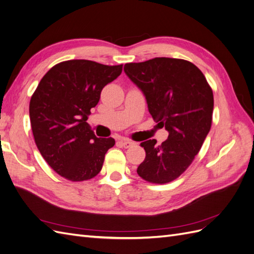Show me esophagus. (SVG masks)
<instances>
[{"label": "esophagus", "instance_id": "esophagus-1", "mask_svg": "<svg viewBox=\"0 0 254 254\" xmlns=\"http://www.w3.org/2000/svg\"><path fill=\"white\" fill-rule=\"evenodd\" d=\"M120 143H121V145L123 146V147H125V148H129L130 146L133 145V142L129 141V140H122Z\"/></svg>", "mask_w": 254, "mask_h": 254}]
</instances>
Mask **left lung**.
<instances>
[{"label": "left lung", "mask_w": 254, "mask_h": 254, "mask_svg": "<svg viewBox=\"0 0 254 254\" xmlns=\"http://www.w3.org/2000/svg\"><path fill=\"white\" fill-rule=\"evenodd\" d=\"M124 71L143 91L153 120L168 131V139L159 146L155 139L141 143L146 157L136 173L150 183L172 182L188 170L210 131L212 88L203 73L184 59L130 63Z\"/></svg>", "instance_id": "left-lung-1"}]
</instances>
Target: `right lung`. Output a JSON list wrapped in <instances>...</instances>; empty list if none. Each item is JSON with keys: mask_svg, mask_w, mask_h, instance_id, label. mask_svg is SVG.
<instances>
[{"mask_svg": "<svg viewBox=\"0 0 254 254\" xmlns=\"http://www.w3.org/2000/svg\"><path fill=\"white\" fill-rule=\"evenodd\" d=\"M123 64L66 60L54 65L29 103L35 143L47 163L70 181H86L101 172L112 137H96L87 123L106 84L121 75Z\"/></svg>", "mask_w": 254, "mask_h": 254, "instance_id": "1", "label": "right lung"}]
</instances>
